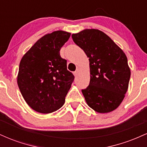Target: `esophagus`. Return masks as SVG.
Wrapping results in <instances>:
<instances>
[{
  "mask_svg": "<svg viewBox=\"0 0 147 147\" xmlns=\"http://www.w3.org/2000/svg\"><path fill=\"white\" fill-rule=\"evenodd\" d=\"M73 75L75 76H77V75H78V70H76V71L73 72Z\"/></svg>",
  "mask_w": 147,
  "mask_h": 147,
  "instance_id": "esophagus-1",
  "label": "esophagus"
}]
</instances>
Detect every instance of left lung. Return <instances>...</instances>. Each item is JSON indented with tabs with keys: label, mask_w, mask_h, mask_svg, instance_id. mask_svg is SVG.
<instances>
[{
	"label": "left lung",
	"mask_w": 147,
	"mask_h": 147,
	"mask_svg": "<svg viewBox=\"0 0 147 147\" xmlns=\"http://www.w3.org/2000/svg\"><path fill=\"white\" fill-rule=\"evenodd\" d=\"M72 38L89 58L90 84L82 90L87 104L99 113L114 111L129 87L131 70L126 55L99 30H84L72 34Z\"/></svg>",
	"instance_id": "obj_1"
}]
</instances>
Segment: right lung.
Segmentation results:
<instances>
[{
	"label": "right lung",
	"instance_id": "right-lung-1",
	"mask_svg": "<svg viewBox=\"0 0 147 147\" xmlns=\"http://www.w3.org/2000/svg\"><path fill=\"white\" fill-rule=\"evenodd\" d=\"M71 34L55 31L38 39L21 59L17 84L33 110L50 113L59 109L75 77L67 70L60 50Z\"/></svg>",
	"mask_w": 147,
	"mask_h": 147
}]
</instances>
